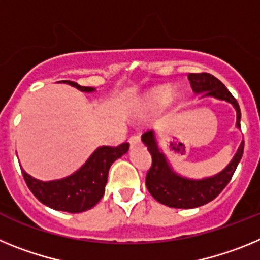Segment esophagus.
I'll return each mask as SVG.
<instances>
[{
  "mask_svg": "<svg viewBox=\"0 0 260 260\" xmlns=\"http://www.w3.org/2000/svg\"><path fill=\"white\" fill-rule=\"evenodd\" d=\"M128 144H130V147H135L138 146V144H141V138L137 137V135H133V137H130V139H128Z\"/></svg>",
  "mask_w": 260,
  "mask_h": 260,
  "instance_id": "1",
  "label": "esophagus"
}]
</instances>
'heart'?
Returning a JSON list of instances; mask_svg holds the SVG:
<instances>
[{
  "instance_id": "obj_1",
  "label": "heart",
  "mask_w": 260,
  "mask_h": 260,
  "mask_svg": "<svg viewBox=\"0 0 260 260\" xmlns=\"http://www.w3.org/2000/svg\"><path fill=\"white\" fill-rule=\"evenodd\" d=\"M174 95L168 92L167 89L164 88H158L150 92L148 95H146V98L143 99V103H142V108L144 110H153L160 108L161 105L167 104V103L173 102Z\"/></svg>"
}]
</instances>
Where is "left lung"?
<instances>
[{
  "mask_svg": "<svg viewBox=\"0 0 260 260\" xmlns=\"http://www.w3.org/2000/svg\"><path fill=\"white\" fill-rule=\"evenodd\" d=\"M187 78L195 95L229 103L236 110V127L241 128L240 105L217 78L207 73L189 74ZM142 142L152 157V165L146 177L147 189L158 203L172 208H197L213 201L229 183L243 153L242 141L233 158L221 172L203 178H190L180 174L172 167L169 158L158 144L155 130L144 133Z\"/></svg>",
  "mask_w": 260,
  "mask_h": 260,
  "instance_id": "obj_1",
  "label": "left lung"
}]
</instances>
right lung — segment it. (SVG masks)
<instances>
[{"instance_id": "right-lung-1", "label": "right lung", "mask_w": 260, "mask_h": 260, "mask_svg": "<svg viewBox=\"0 0 260 260\" xmlns=\"http://www.w3.org/2000/svg\"><path fill=\"white\" fill-rule=\"evenodd\" d=\"M63 83L82 92H95L93 87L79 86L71 80ZM128 151V144L118 147H98L79 169L63 178L41 181L29 176L22 167V173L28 189L43 204L57 211L78 213L91 210L103 198L110 165Z\"/></svg>"}]
</instances>
